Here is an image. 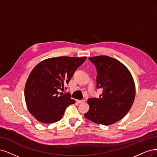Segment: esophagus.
<instances>
[{"label": "esophagus", "instance_id": "esophagus-1", "mask_svg": "<svg viewBox=\"0 0 157 157\" xmlns=\"http://www.w3.org/2000/svg\"><path fill=\"white\" fill-rule=\"evenodd\" d=\"M76 102L78 103V104H82V103H84L85 102V100H77Z\"/></svg>", "mask_w": 157, "mask_h": 157}]
</instances>
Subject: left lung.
<instances>
[{
    "mask_svg": "<svg viewBox=\"0 0 157 157\" xmlns=\"http://www.w3.org/2000/svg\"><path fill=\"white\" fill-rule=\"evenodd\" d=\"M97 70V87L100 97L89 98V109L84 114L92 122L109 125L126 115L134 103L136 88L129 70L118 60L105 55L89 57Z\"/></svg>",
    "mask_w": 157,
    "mask_h": 157,
    "instance_id": "1",
    "label": "left lung"
}]
</instances>
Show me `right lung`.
I'll list each match as a JSON object with an SVG mask.
<instances>
[{
  "mask_svg": "<svg viewBox=\"0 0 157 157\" xmlns=\"http://www.w3.org/2000/svg\"><path fill=\"white\" fill-rule=\"evenodd\" d=\"M87 57H59L45 59L34 67L25 86L29 112L42 123H53L63 117L65 109L75 102L70 94H59L64 89L76 69Z\"/></svg>",
  "mask_w": 157,
  "mask_h": 157,
  "instance_id": "add662e5",
  "label": "right lung"
}]
</instances>
